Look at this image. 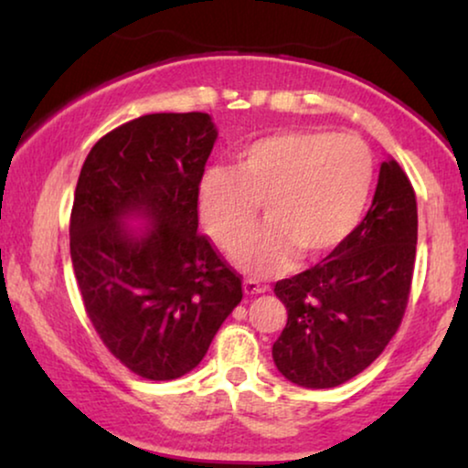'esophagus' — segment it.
Instances as JSON below:
<instances>
[{
    "mask_svg": "<svg viewBox=\"0 0 468 468\" xmlns=\"http://www.w3.org/2000/svg\"><path fill=\"white\" fill-rule=\"evenodd\" d=\"M242 287H245L247 296H255V293H264L268 290L266 285H261L260 281H255V279H247L245 283H242Z\"/></svg>",
    "mask_w": 468,
    "mask_h": 468,
    "instance_id": "1",
    "label": "esophagus"
}]
</instances>
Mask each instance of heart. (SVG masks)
Returning a JSON list of instances; mask_svg holds the SVG:
<instances>
[{
    "mask_svg": "<svg viewBox=\"0 0 468 468\" xmlns=\"http://www.w3.org/2000/svg\"><path fill=\"white\" fill-rule=\"evenodd\" d=\"M375 157L357 136L281 132L236 153L232 170H207L197 185L202 226L223 251L252 231L264 203L271 223L236 253L247 272L272 277L298 251L319 260L343 247L367 213Z\"/></svg>",
    "mask_w": 468,
    "mask_h": 468,
    "instance_id": "b5f03b06",
    "label": "heart"
}]
</instances>
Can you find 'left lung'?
<instances>
[{"label":"left lung","instance_id":"8db88e82","mask_svg":"<svg viewBox=\"0 0 468 468\" xmlns=\"http://www.w3.org/2000/svg\"><path fill=\"white\" fill-rule=\"evenodd\" d=\"M418 245V202L396 159L381 164L373 204L343 247L277 281L287 324L272 357L303 388H336L370 367L405 315Z\"/></svg>","mask_w":468,"mask_h":468}]
</instances>
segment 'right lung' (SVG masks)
Wrapping results in <instances>:
<instances>
[{"label": "right lung", "instance_id": "1", "mask_svg": "<svg viewBox=\"0 0 468 468\" xmlns=\"http://www.w3.org/2000/svg\"><path fill=\"white\" fill-rule=\"evenodd\" d=\"M217 130L207 112L144 114L82 164L69 255L82 304L117 360L151 381L196 368L242 300L240 274L197 232V185ZM143 216L151 224L124 223Z\"/></svg>", "mask_w": 468, "mask_h": 468}]
</instances>
